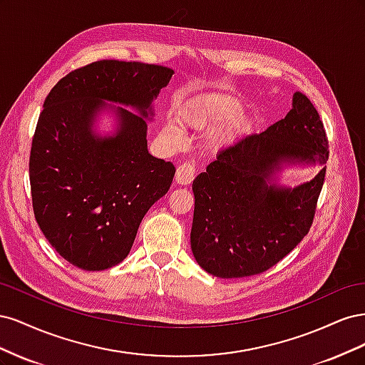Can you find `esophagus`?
Wrapping results in <instances>:
<instances>
[{"label":"esophagus","instance_id":"34e87169","mask_svg":"<svg viewBox=\"0 0 365 365\" xmlns=\"http://www.w3.org/2000/svg\"><path fill=\"white\" fill-rule=\"evenodd\" d=\"M195 165L190 163H182L178 165V169H176V175H175V180L178 184L187 185L190 184L195 180Z\"/></svg>","mask_w":365,"mask_h":365}]
</instances>
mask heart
Returning a JSON list of instances; mask_svg holds the SVG:
<instances>
[{
    "mask_svg": "<svg viewBox=\"0 0 365 365\" xmlns=\"http://www.w3.org/2000/svg\"><path fill=\"white\" fill-rule=\"evenodd\" d=\"M242 105L235 101V98L230 97H212L207 98V101H201L200 103L192 105L189 109H185L184 113V121L192 126L196 128H210V126H216L219 123H222L225 120L233 118L240 113ZM245 121L242 118H237L235 121L222 129V132L219 134L220 141H227L231 137H235L239 130L244 129ZM169 135L173 140H180L178 132H176L173 128L168 129Z\"/></svg>",
    "mask_w": 365,
    "mask_h": 365,
    "instance_id": "obj_1",
    "label": "heart"
}]
</instances>
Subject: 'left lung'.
<instances>
[{
  "mask_svg": "<svg viewBox=\"0 0 365 365\" xmlns=\"http://www.w3.org/2000/svg\"><path fill=\"white\" fill-rule=\"evenodd\" d=\"M324 164L329 140L317 108L300 91L292 109L262 134L220 149L193 181L192 251L222 279L256 275L289 254L312 227L326 168L312 181L286 189L269 184L282 161Z\"/></svg>",
  "mask_w": 365,
  "mask_h": 365,
  "instance_id": "obj_1",
  "label": "left lung"
}]
</instances>
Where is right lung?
<instances>
[{
  "mask_svg": "<svg viewBox=\"0 0 365 365\" xmlns=\"http://www.w3.org/2000/svg\"><path fill=\"white\" fill-rule=\"evenodd\" d=\"M172 74L163 65L103 59L62 77L43 102L29 161L33 213L77 268L102 271L123 260L141 219L169 190L175 165L148 152L145 117ZM102 100L142 115L119 108L118 135L97 139L91 121Z\"/></svg>",
  "mask_w": 365,
  "mask_h": 365,
  "instance_id": "obj_1",
  "label": "right lung"
}]
</instances>
